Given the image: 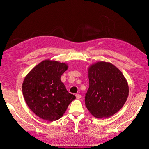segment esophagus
I'll return each instance as SVG.
<instances>
[{
  "instance_id": "obj_1",
  "label": "esophagus",
  "mask_w": 149,
  "mask_h": 149,
  "mask_svg": "<svg viewBox=\"0 0 149 149\" xmlns=\"http://www.w3.org/2000/svg\"><path fill=\"white\" fill-rule=\"evenodd\" d=\"M75 97H76L77 99H79L81 97V95H79V94H76L75 95Z\"/></svg>"
}]
</instances>
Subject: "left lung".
<instances>
[{"label": "left lung", "instance_id": "obj_1", "mask_svg": "<svg viewBox=\"0 0 149 149\" xmlns=\"http://www.w3.org/2000/svg\"><path fill=\"white\" fill-rule=\"evenodd\" d=\"M89 87L85 101L97 118H107L118 112L129 95V86L122 72L110 62H97L88 68Z\"/></svg>", "mask_w": 149, "mask_h": 149}]
</instances>
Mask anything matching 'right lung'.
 <instances>
[{
	"mask_svg": "<svg viewBox=\"0 0 149 149\" xmlns=\"http://www.w3.org/2000/svg\"><path fill=\"white\" fill-rule=\"evenodd\" d=\"M68 68L65 63L45 60L24 78L22 92L26 104L42 120L53 122L60 119L75 99L60 80Z\"/></svg>",
	"mask_w": 149,
	"mask_h": 149,
	"instance_id": "right-lung-1",
	"label": "right lung"
}]
</instances>
